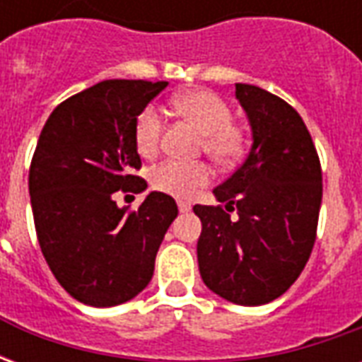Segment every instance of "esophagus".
I'll return each instance as SVG.
<instances>
[{
    "instance_id": "esophagus-1",
    "label": "esophagus",
    "mask_w": 362,
    "mask_h": 362,
    "mask_svg": "<svg viewBox=\"0 0 362 362\" xmlns=\"http://www.w3.org/2000/svg\"><path fill=\"white\" fill-rule=\"evenodd\" d=\"M178 209H180V213H188L192 209V205L188 202H178Z\"/></svg>"
}]
</instances>
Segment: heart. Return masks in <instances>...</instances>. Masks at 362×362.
I'll return each instance as SVG.
<instances>
[{"instance_id": "heart-1", "label": "heart", "mask_w": 362, "mask_h": 362, "mask_svg": "<svg viewBox=\"0 0 362 362\" xmlns=\"http://www.w3.org/2000/svg\"><path fill=\"white\" fill-rule=\"evenodd\" d=\"M173 108L204 135V151L221 165L236 163L244 151L243 129L235 126L228 104L211 90H188L170 100ZM163 118L155 106H147L135 122L137 151L149 157L158 149ZM211 180V170L204 163L165 160L151 173L153 188L173 197H194Z\"/></svg>"}]
</instances>
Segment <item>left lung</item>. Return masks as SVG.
Here are the masks:
<instances>
[{"label":"left lung","instance_id":"left-lung-1","mask_svg":"<svg viewBox=\"0 0 362 362\" xmlns=\"http://www.w3.org/2000/svg\"><path fill=\"white\" fill-rule=\"evenodd\" d=\"M236 98L250 122L252 147L243 165L213 189L225 207L194 205L202 221L197 264L215 295L259 306L283 295L310 258L322 168L291 104L246 83H236Z\"/></svg>","mask_w":362,"mask_h":362}]
</instances>
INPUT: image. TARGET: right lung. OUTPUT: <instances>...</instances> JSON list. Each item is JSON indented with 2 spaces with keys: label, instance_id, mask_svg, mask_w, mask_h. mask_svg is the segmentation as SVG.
<instances>
[{
  "label": "right lung",
  "instance_id": "1",
  "mask_svg": "<svg viewBox=\"0 0 362 362\" xmlns=\"http://www.w3.org/2000/svg\"><path fill=\"white\" fill-rule=\"evenodd\" d=\"M166 81L108 79L69 96L46 119L28 173L38 244L54 277L89 306L127 303L149 285L158 246L178 215L151 192L137 211L114 194L147 188L135 122Z\"/></svg>",
  "mask_w": 362,
  "mask_h": 362
}]
</instances>
